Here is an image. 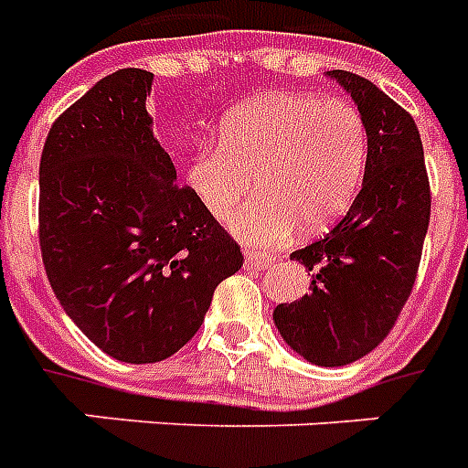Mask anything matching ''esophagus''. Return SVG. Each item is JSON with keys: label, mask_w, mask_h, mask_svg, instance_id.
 <instances>
[{"label": "esophagus", "mask_w": 468, "mask_h": 468, "mask_svg": "<svg viewBox=\"0 0 468 468\" xmlns=\"http://www.w3.org/2000/svg\"><path fill=\"white\" fill-rule=\"evenodd\" d=\"M271 264H274V262H271L270 257L255 255V252H252V255H248V257H245V270H252V271H262V270H270Z\"/></svg>", "instance_id": "esophagus-1"}]
</instances>
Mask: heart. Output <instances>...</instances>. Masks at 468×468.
<instances>
[{"label": "heart", "instance_id": "heart-1", "mask_svg": "<svg viewBox=\"0 0 468 468\" xmlns=\"http://www.w3.org/2000/svg\"><path fill=\"white\" fill-rule=\"evenodd\" d=\"M369 131L345 99L274 94L223 119L218 145L184 167L186 186L213 218H233L252 186L262 194L233 220L255 248L284 242L299 226L323 230L347 211L364 176Z\"/></svg>", "mask_w": 468, "mask_h": 468}]
</instances>
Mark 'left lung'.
Segmentation results:
<instances>
[{
  "label": "left lung",
  "instance_id": "left-lung-1",
  "mask_svg": "<svg viewBox=\"0 0 468 468\" xmlns=\"http://www.w3.org/2000/svg\"><path fill=\"white\" fill-rule=\"evenodd\" d=\"M369 131L364 182L337 226L292 252L313 271L311 293L274 308L286 345L318 367H345L393 330L420 267L430 179L413 116L369 80L330 69Z\"/></svg>",
  "mask_w": 468,
  "mask_h": 468
}]
</instances>
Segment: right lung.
<instances>
[{
    "mask_svg": "<svg viewBox=\"0 0 468 468\" xmlns=\"http://www.w3.org/2000/svg\"><path fill=\"white\" fill-rule=\"evenodd\" d=\"M153 72L116 69L55 119L40 155L38 240L75 325L128 364L197 335L245 257L176 169L145 109Z\"/></svg>",
    "mask_w": 468,
    "mask_h": 468,
    "instance_id": "right-lung-1",
    "label": "right lung"
}]
</instances>
